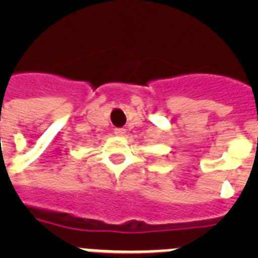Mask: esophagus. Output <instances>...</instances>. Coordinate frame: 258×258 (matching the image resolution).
I'll use <instances>...</instances> for the list:
<instances>
[{
	"label": "esophagus",
	"mask_w": 258,
	"mask_h": 258,
	"mask_svg": "<svg viewBox=\"0 0 258 258\" xmlns=\"http://www.w3.org/2000/svg\"><path fill=\"white\" fill-rule=\"evenodd\" d=\"M125 133H126V131H125L124 127H116V129H115V134H116V136L122 137V136H125Z\"/></svg>",
	"instance_id": "1"
}]
</instances>
